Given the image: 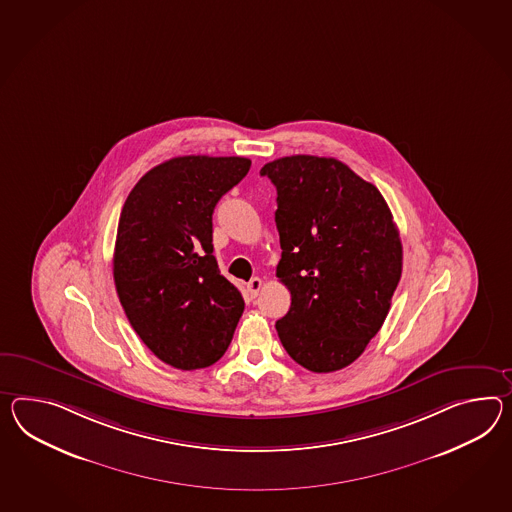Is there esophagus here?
I'll return each mask as SVG.
<instances>
[{"label": "esophagus", "instance_id": "1", "mask_svg": "<svg viewBox=\"0 0 512 512\" xmlns=\"http://www.w3.org/2000/svg\"><path fill=\"white\" fill-rule=\"evenodd\" d=\"M262 288V279L261 277H253L250 283H248V290H250L251 296L255 298L257 294H259V290Z\"/></svg>", "mask_w": 512, "mask_h": 512}]
</instances>
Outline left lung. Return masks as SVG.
<instances>
[{
    "instance_id": "left-lung-1",
    "label": "left lung",
    "mask_w": 512,
    "mask_h": 512,
    "mask_svg": "<svg viewBox=\"0 0 512 512\" xmlns=\"http://www.w3.org/2000/svg\"><path fill=\"white\" fill-rule=\"evenodd\" d=\"M277 188V277L290 309L275 329L303 368L329 374L359 359L387 318L403 250L387 201L333 157L264 164Z\"/></svg>"
}]
</instances>
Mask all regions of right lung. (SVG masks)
Listing matches in <instances>:
<instances>
[{
    "mask_svg": "<svg viewBox=\"0 0 512 512\" xmlns=\"http://www.w3.org/2000/svg\"><path fill=\"white\" fill-rule=\"evenodd\" d=\"M250 166L246 157H174L140 177L120 214L118 298L151 353L179 370L218 361L244 312L212 255V212Z\"/></svg>",
    "mask_w": 512,
    "mask_h": 512,
    "instance_id": "1",
    "label": "right lung"
}]
</instances>
